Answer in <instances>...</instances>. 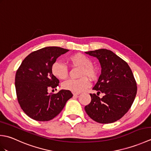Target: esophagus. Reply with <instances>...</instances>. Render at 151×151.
Here are the masks:
<instances>
[{"label":"esophagus","mask_w":151,"mask_h":151,"mask_svg":"<svg viewBox=\"0 0 151 151\" xmlns=\"http://www.w3.org/2000/svg\"><path fill=\"white\" fill-rule=\"evenodd\" d=\"M73 94L74 96H76V95H78L80 94V93H77V92H73Z\"/></svg>","instance_id":"esophagus-1"}]
</instances>
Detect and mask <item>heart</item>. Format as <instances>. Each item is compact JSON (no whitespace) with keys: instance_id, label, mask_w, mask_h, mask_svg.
I'll use <instances>...</instances> for the list:
<instances>
[{"instance_id":"obj_1","label":"heart","mask_w":151,"mask_h":151,"mask_svg":"<svg viewBox=\"0 0 151 151\" xmlns=\"http://www.w3.org/2000/svg\"><path fill=\"white\" fill-rule=\"evenodd\" d=\"M69 62L73 67H81L78 76L79 79H70L63 82L62 88L73 92H81L88 89L91 85L88 78L94 80L97 75L95 67L92 65L91 60L88 56L81 53H76L69 56ZM51 72L56 78L65 80L69 75L67 67L62 62H55L51 66Z\"/></svg>"}]
</instances>
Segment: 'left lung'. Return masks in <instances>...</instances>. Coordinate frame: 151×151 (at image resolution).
Masks as SVG:
<instances>
[{"instance_id": "1", "label": "left lung", "mask_w": 151, "mask_h": 151, "mask_svg": "<svg viewBox=\"0 0 151 151\" xmlns=\"http://www.w3.org/2000/svg\"><path fill=\"white\" fill-rule=\"evenodd\" d=\"M96 57L101 65V74L93 88L100 98L91 94V101L85 106V111L93 120L108 124L120 119L127 113L137 93V84L128 63L112 51L99 49L86 52Z\"/></svg>"}]
</instances>
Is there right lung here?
I'll return each instance as SVG.
<instances>
[{
    "label": "right lung",
    "mask_w": 151,
    "mask_h": 151,
    "mask_svg": "<svg viewBox=\"0 0 151 151\" xmlns=\"http://www.w3.org/2000/svg\"><path fill=\"white\" fill-rule=\"evenodd\" d=\"M68 51L58 47L34 51L25 58L17 70L15 85L17 101L24 113L33 119H52L73 97L72 93L65 89L57 93H48L60 82L51 72V66L60 55Z\"/></svg>",
    "instance_id": "obj_1"
}]
</instances>
